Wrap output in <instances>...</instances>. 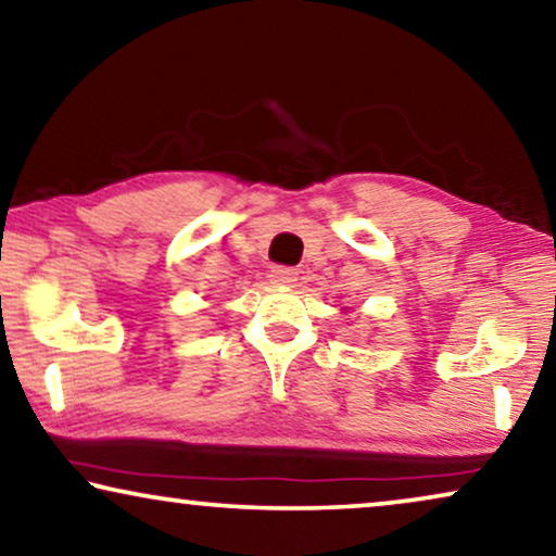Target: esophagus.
Wrapping results in <instances>:
<instances>
[{
    "label": "esophagus",
    "instance_id": "1",
    "mask_svg": "<svg viewBox=\"0 0 556 556\" xmlns=\"http://www.w3.org/2000/svg\"><path fill=\"white\" fill-rule=\"evenodd\" d=\"M295 280H299V273L293 268H283V265H278V268L270 270V283H276L280 288H291Z\"/></svg>",
    "mask_w": 556,
    "mask_h": 556
}]
</instances>
